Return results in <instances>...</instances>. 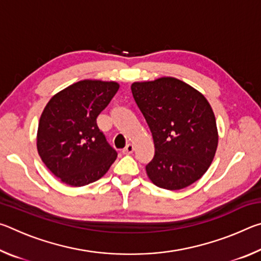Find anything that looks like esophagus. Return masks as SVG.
I'll use <instances>...</instances> for the list:
<instances>
[{
	"mask_svg": "<svg viewBox=\"0 0 261 261\" xmlns=\"http://www.w3.org/2000/svg\"><path fill=\"white\" fill-rule=\"evenodd\" d=\"M134 149H135L134 144H127L126 146L123 148V153H124V154H131L132 152H134Z\"/></svg>",
	"mask_w": 261,
	"mask_h": 261,
	"instance_id": "34e87169",
	"label": "esophagus"
}]
</instances>
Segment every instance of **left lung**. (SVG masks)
Here are the masks:
<instances>
[{"label": "left lung", "instance_id": "8db88e82", "mask_svg": "<svg viewBox=\"0 0 261 261\" xmlns=\"http://www.w3.org/2000/svg\"><path fill=\"white\" fill-rule=\"evenodd\" d=\"M131 91L155 147L146 166L149 179L167 190L184 189L199 179L213 161L219 140L208 101L173 77L136 82Z\"/></svg>", "mask_w": 261, "mask_h": 261}]
</instances>
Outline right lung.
I'll use <instances>...</instances> for the list:
<instances>
[{"instance_id": "add662e5", "label": "right lung", "mask_w": 261, "mask_h": 261, "mask_svg": "<svg viewBox=\"0 0 261 261\" xmlns=\"http://www.w3.org/2000/svg\"><path fill=\"white\" fill-rule=\"evenodd\" d=\"M120 85L85 79L49 100L39 121L37 147L42 162L62 182L84 187L102 177L117 152L96 124Z\"/></svg>"}]
</instances>
